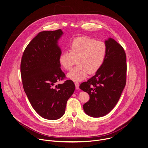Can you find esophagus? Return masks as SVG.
Wrapping results in <instances>:
<instances>
[{
	"mask_svg": "<svg viewBox=\"0 0 148 148\" xmlns=\"http://www.w3.org/2000/svg\"><path fill=\"white\" fill-rule=\"evenodd\" d=\"M75 87L77 90H79V84L78 82H75Z\"/></svg>",
	"mask_w": 148,
	"mask_h": 148,
	"instance_id": "34e87169",
	"label": "esophagus"
}]
</instances>
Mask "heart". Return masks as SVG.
<instances>
[{
  "mask_svg": "<svg viewBox=\"0 0 148 148\" xmlns=\"http://www.w3.org/2000/svg\"><path fill=\"white\" fill-rule=\"evenodd\" d=\"M107 46L101 41L86 36L75 38L69 45V51H62L59 62L66 70L71 69L77 60L78 65L67 74L74 82L81 81L88 73L97 72L104 64L107 55Z\"/></svg>",
  "mask_w": 148,
  "mask_h": 148,
  "instance_id": "obj_1",
  "label": "heart"
}]
</instances>
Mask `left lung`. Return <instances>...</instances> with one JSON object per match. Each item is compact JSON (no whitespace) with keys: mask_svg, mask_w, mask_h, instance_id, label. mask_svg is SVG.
Returning a JSON list of instances; mask_svg holds the SVG:
<instances>
[{"mask_svg":"<svg viewBox=\"0 0 148 148\" xmlns=\"http://www.w3.org/2000/svg\"><path fill=\"white\" fill-rule=\"evenodd\" d=\"M105 44L107 51L104 64L94 76L79 86L90 95V100L83 105L84 111L93 117L104 116L115 107L126 83L124 50L112 38L106 40Z\"/></svg>","mask_w":148,"mask_h":148,"instance_id":"8db88e82","label":"left lung"}]
</instances>
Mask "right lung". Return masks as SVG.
<instances>
[{"instance_id":"add662e5","label":"right lung","mask_w":148,"mask_h":148,"mask_svg":"<svg viewBox=\"0 0 148 148\" xmlns=\"http://www.w3.org/2000/svg\"><path fill=\"white\" fill-rule=\"evenodd\" d=\"M61 29L43 31L29 43L23 53L20 70L24 91L33 109L42 117L57 120L65 112L66 103L74 92V82L62 80L58 40Z\"/></svg>"}]
</instances>
